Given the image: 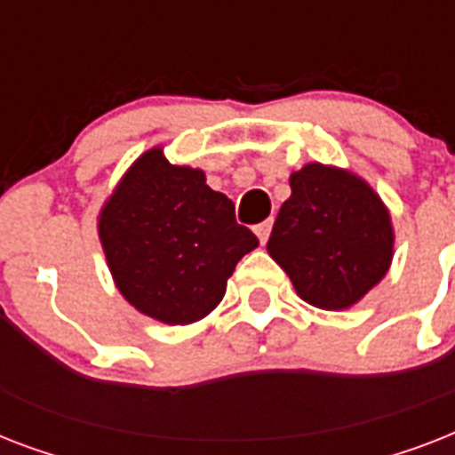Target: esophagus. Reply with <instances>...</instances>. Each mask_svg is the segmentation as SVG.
Returning <instances> with one entry per match:
<instances>
[{
  "mask_svg": "<svg viewBox=\"0 0 455 455\" xmlns=\"http://www.w3.org/2000/svg\"><path fill=\"white\" fill-rule=\"evenodd\" d=\"M271 227H274V221H271V220L262 221V224H257V227H255V234H257V238H259V243H262V245L267 243V238H269Z\"/></svg>",
  "mask_w": 455,
  "mask_h": 455,
  "instance_id": "obj_1",
  "label": "esophagus"
}]
</instances>
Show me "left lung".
I'll return each mask as SVG.
<instances>
[{
    "mask_svg": "<svg viewBox=\"0 0 455 455\" xmlns=\"http://www.w3.org/2000/svg\"><path fill=\"white\" fill-rule=\"evenodd\" d=\"M267 250L304 302L347 309L389 269L392 221L366 181L311 163L291 177Z\"/></svg>",
    "mask_w": 455,
    "mask_h": 455,
    "instance_id": "1",
    "label": "left lung"
}]
</instances>
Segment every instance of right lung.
<instances>
[{
  "mask_svg": "<svg viewBox=\"0 0 455 455\" xmlns=\"http://www.w3.org/2000/svg\"><path fill=\"white\" fill-rule=\"evenodd\" d=\"M99 235L127 302L170 325L207 316L235 264L259 245L203 172L170 164L160 148L124 174L103 207Z\"/></svg>",
  "mask_w": 455,
  "mask_h": 455,
  "instance_id": "add662e5",
  "label": "right lung"
}]
</instances>
